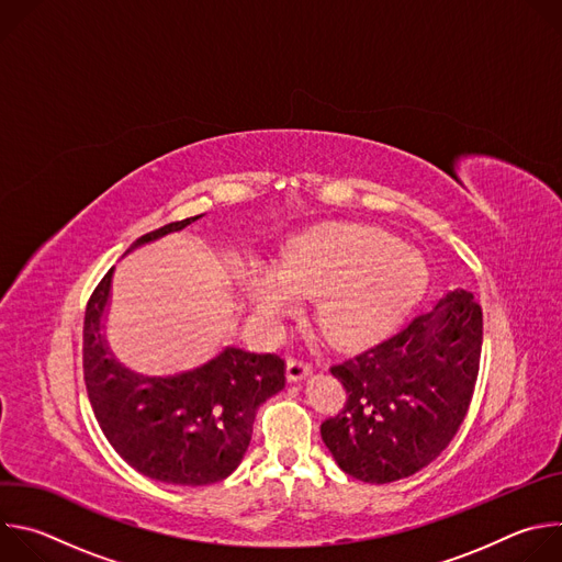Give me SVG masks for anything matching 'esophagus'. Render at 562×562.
I'll return each mask as SVG.
<instances>
[{
    "label": "esophagus",
    "instance_id": "1",
    "mask_svg": "<svg viewBox=\"0 0 562 562\" xmlns=\"http://www.w3.org/2000/svg\"><path fill=\"white\" fill-rule=\"evenodd\" d=\"M311 373V362L304 358H289L286 362V380L289 382H300Z\"/></svg>",
    "mask_w": 562,
    "mask_h": 562
}]
</instances>
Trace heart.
<instances>
[{
	"mask_svg": "<svg viewBox=\"0 0 562 562\" xmlns=\"http://www.w3.org/2000/svg\"><path fill=\"white\" fill-rule=\"evenodd\" d=\"M425 258L386 231L323 224L286 247L278 269H256L249 293L265 323H278L297 300L315 302V325L331 345L356 349L391 334L423 300Z\"/></svg>",
	"mask_w": 562,
	"mask_h": 562,
	"instance_id": "heart-1",
	"label": "heart"
}]
</instances>
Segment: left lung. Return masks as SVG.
Wrapping results in <instances>:
<instances>
[{"label":"left lung","instance_id":"8db88e82","mask_svg":"<svg viewBox=\"0 0 562 562\" xmlns=\"http://www.w3.org/2000/svg\"><path fill=\"white\" fill-rule=\"evenodd\" d=\"M480 349L483 308L456 289L400 334L331 367L347 403L319 434L338 467L386 485L434 462L467 416Z\"/></svg>","mask_w":562,"mask_h":562}]
</instances>
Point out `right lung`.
I'll list each match as a JSON object with an SVG mask.
<instances>
[{"label": "right lung", "instance_id": "add662e5", "mask_svg": "<svg viewBox=\"0 0 562 562\" xmlns=\"http://www.w3.org/2000/svg\"><path fill=\"white\" fill-rule=\"evenodd\" d=\"M200 217L150 231L128 251ZM111 282L113 269L87 304L82 349L89 400L106 440L135 471L159 483L200 487L224 480L249 449L258 407L284 389V360L224 347L191 371L135 373L117 362L102 334Z\"/></svg>", "mask_w": 562, "mask_h": 562}]
</instances>
